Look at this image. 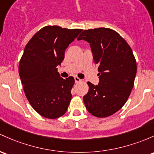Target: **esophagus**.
<instances>
[{
  "label": "esophagus",
  "instance_id": "esophagus-1",
  "mask_svg": "<svg viewBox=\"0 0 154 154\" xmlns=\"http://www.w3.org/2000/svg\"><path fill=\"white\" fill-rule=\"evenodd\" d=\"M74 80H75L76 83H77V82H81V80H80V78H79L78 77H74Z\"/></svg>",
  "mask_w": 154,
  "mask_h": 154
}]
</instances>
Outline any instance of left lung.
I'll list each match as a JSON object with an SVG mask.
<instances>
[{
	"mask_svg": "<svg viewBox=\"0 0 154 154\" xmlns=\"http://www.w3.org/2000/svg\"><path fill=\"white\" fill-rule=\"evenodd\" d=\"M82 39L90 43L99 72V85L87 82L88 92L83 96L85 107L96 117H108L129 99L137 73L136 59L126 40L110 28L85 30L77 38Z\"/></svg>",
	"mask_w": 154,
	"mask_h": 154,
	"instance_id": "obj_1",
	"label": "left lung"
}]
</instances>
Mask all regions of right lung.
<instances>
[{
  "label": "right lung",
  "mask_w": 154,
  "mask_h": 154,
  "mask_svg": "<svg viewBox=\"0 0 154 154\" xmlns=\"http://www.w3.org/2000/svg\"><path fill=\"white\" fill-rule=\"evenodd\" d=\"M82 30L47 25L25 47L19 64L20 80L30 105L43 117L58 118L68 109L74 79L60 77L57 66L64 59L66 49Z\"/></svg>",
  "instance_id": "right-lung-1"
}]
</instances>
